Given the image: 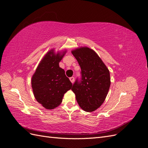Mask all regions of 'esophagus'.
<instances>
[{
	"instance_id": "esophagus-1",
	"label": "esophagus",
	"mask_w": 148,
	"mask_h": 148,
	"mask_svg": "<svg viewBox=\"0 0 148 148\" xmlns=\"http://www.w3.org/2000/svg\"><path fill=\"white\" fill-rule=\"evenodd\" d=\"M69 79H70V81H71V82L72 83H73V82H74V77H70V78H69Z\"/></svg>"
}]
</instances>
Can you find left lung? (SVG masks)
I'll return each mask as SVG.
<instances>
[{"instance_id": "1", "label": "left lung", "mask_w": 148, "mask_h": 148, "mask_svg": "<svg viewBox=\"0 0 148 148\" xmlns=\"http://www.w3.org/2000/svg\"><path fill=\"white\" fill-rule=\"evenodd\" d=\"M81 69V79L73 84L72 90L83 110L92 112L104 103L111 85L107 67L95 51L87 47L72 51Z\"/></svg>"}]
</instances>
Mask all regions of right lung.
Wrapping results in <instances>:
<instances>
[{"instance_id": "add662e5", "label": "right lung", "mask_w": 148, "mask_h": 148, "mask_svg": "<svg viewBox=\"0 0 148 148\" xmlns=\"http://www.w3.org/2000/svg\"><path fill=\"white\" fill-rule=\"evenodd\" d=\"M66 51L55 54L49 51L42 59L32 77L34 95L38 103L47 109H53L61 104L63 96L72 88L65 71L59 66Z\"/></svg>"}]
</instances>
